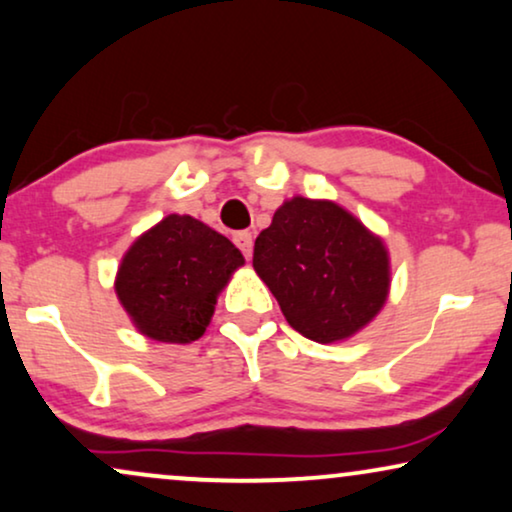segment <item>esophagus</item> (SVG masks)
<instances>
[{"mask_svg": "<svg viewBox=\"0 0 512 512\" xmlns=\"http://www.w3.org/2000/svg\"><path fill=\"white\" fill-rule=\"evenodd\" d=\"M233 242L237 244V249L242 251L244 258H251V249H254V237H251L249 230H240V233H235Z\"/></svg>", "mask_w": 512, "mask_h": 512, "instance_id": "obj_1", "label": "esophagus"}]
</instances>
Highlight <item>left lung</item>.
I'll use <instances>...</instances> for the list:
<instances>
[{"label":"left lung","instance_id":"obj_1","mask_svg":"<svg viewBox=\"0 0 512 512\" xmlns=\"http://www.w3.org/2000/svg\"><path fill=\"white\" fill-rule=\"evenodd\" d=\"M254 270L291 328L314 342L354 335L389 293L382 240L328 200L284 202L256 237Z\"/></svg>","mask_w":512,"mask_h":512}]
</instances>
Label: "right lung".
<instances>
[{
    "label": "right lung",
    "instance_id": "obj_1",
    "mask_svg": "<svg viewBox=\"0 0 512 512\" xmlns=\"http://www.w3.org/2000/svg\"><path fill=\"white\" fill-rule=\"evenodd\" d=\"M242 263L228 237L193 216L170 214L125 254L116 293L144 335L193 342L205 333L216 296Z\"/></svg>",
    "mask_w": 512,
    "mask_h": 512
}]
</instances>
